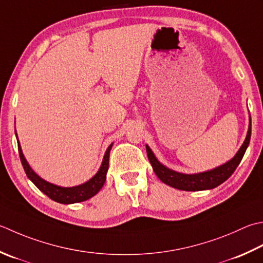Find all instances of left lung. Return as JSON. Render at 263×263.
Returning <instances> with one entry per match:
<instances>
[{
  "label": "left lung",
  "instance_id": "8db88e82",
  "mask_svg": "<svg viewBox=\"0 0 263 263\" xmlns=\"http://www.w3.org/2000/svg\"><path fill=\"white\" fill-rule=\"evenodd\" d=\"M251 139V116H250V123H249V130L248 135H246L245 140L243 145L240 146L238 152L236 155L228 161L227 163L222 164L215 168L209 170V171L199 172V173H193V174H186L181 172L173 171V170L166 167L165 165L158 161L156 158L155 154L153 153L148 145H146L147 156L149 162H151L154 172H155L158 179L162 182L170 187H173L180 190H186V192H199V190H206V189H213L218 187L219 184L224 182L234 171L239 165V163L243 158L246 149L249 147Z\"/></svg>",
  "mask_w": 263,
  "mask_h": 263
}]
</instances>
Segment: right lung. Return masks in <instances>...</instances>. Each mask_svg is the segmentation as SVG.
I'll return each mask as SVG.
<instances>
[{
  "instance_id": "right-lung-1",
  "label": "right lung",
  "mask_w": 263,
  "mask_h": 263,
  "mask_svg": "<svg viewBox=\"0 0 263 263\" xmlns=\"http://www.w3.org/2000/svg\"><path fill=\"white\" fill-rule=\"evenodd\" d=\"M15 137H17V141H18V151H19L20 161H22L24 170L26 174H27L28 179L41 190V192L45 194L46 196L50 197L52 200H54V202H58L61 204H74V203L84 202V200L93 197L95 195L99 193L102 186L105 184L108 166H109V153L112 147V143H110V145L108 146L99 170H98V172L90 180H87V181L84 183L79 184V186L61 187V186H58V184L46 181V180L42 179L39 174H36L34 172V170L30 167L27 159H26L24 156L22 146H20V142L18 140L17 131H15Z\"/></svg>"
}]
</instances>
